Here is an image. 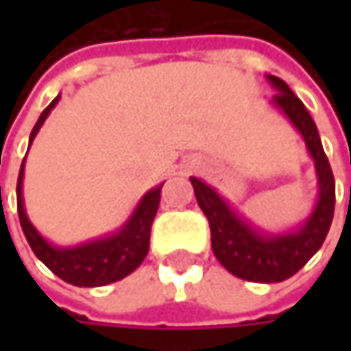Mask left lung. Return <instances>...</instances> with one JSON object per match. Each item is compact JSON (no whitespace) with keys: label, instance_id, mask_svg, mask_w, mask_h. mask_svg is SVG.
<instances>
[{"label":"left lung","instance_id":"left-lung-1","mask_svg":"<svg viewBox=\"0 0 351 351\" xmlns=\"http://www.w3.org/2000/svg\"><path fill=\"white\" fill-rule=\"evenodd\" d=\"M276 89L272 106L282 111L295 130L303 136L317 175V201L309 217L289 232H264L244 219L232 205L207 182L191 176L197 203L211 228V247L219 264L238 278L252 282H282L297 274L323 245L335 207V180L315 121L291 87L266 75Z\"/></svg>","mask_w":351,"mask_h":351}]
</instances>
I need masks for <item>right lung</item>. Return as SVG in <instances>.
Wrapping results in <instances>:
<instances>
[{
  "label": "right lung",
  "instance_id": "1",
  "mask_svg": "<svg viewBox=\"0 0 351 351\" xmlns=\"http://www.w3.org/2000/svg\"><path fill=\"white\" fill-rule=\"evenodd\" d=\"M58 99H60V95L54 97V101L40 113L34 130L30 134L28 148L32 146L36 134L40 132L42 123L50 115V111L56 107ZM24 165H26V158H24V162L20 167V175H18L20 223H22L24 236L36 254V258L42 264H46L58 278H62L64 282L75 285V287H104V285L125 278L144 262L148 247H150V228H152V221H154L158 205H160V191H162L165 182L150 189L138 201V205L132 211V215L128 217V221L113 234H107V236H101L97 240L85 242V244L62 247V245L50 244L28 219V213L24 207V193H22Z\"/></svg>",
  "mask_w": 351,
  "mask_h": 351
}]
</instances>
